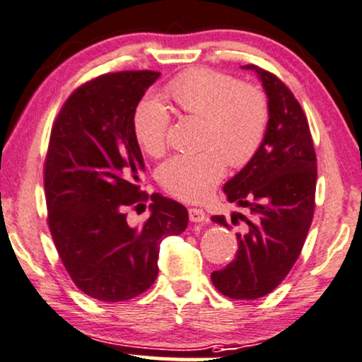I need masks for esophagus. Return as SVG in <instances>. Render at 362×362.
<instances>
[{"label":"esophagus","mask_w":362,"mask_h":362,"mask_svg":"<svg viewBox=\"0 0 362 362\" xmlns=\"http://www.w3.org/2000/svg\"><path fill=\"white\" fill-rule=\"evenodd\" d=\"M189 221L191 223H204L206 221V213L199 208H189Z\"/></svg>","instance_id":"esophagus-1"}]
</instances>
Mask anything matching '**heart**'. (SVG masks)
I'll use <instances>...</instances> for the list:
<instances>
[{"mask_svg": "<svg viewBox=\"0 0 362 362\" xmlns=\"http://www.w3.org/2000/svg\"><path fill=\"white\" fill-rule=\"evenodd\" d=\"M168 96L185 115L204 119L198 154H177L163 163L158 181L171 196L198 203L226 173V161L241 168L255 158L269 126V100L255 84L213 69H192L168 84ZM171 111L161 101L143 100L133 116L139 146L159 156L168 146Z\"/></svg>", "mask_w": 362, "mask_h": 362, "instance_id": "obj_1", "label": "heart"}]
</instances>
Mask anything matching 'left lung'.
<instances>
[{"instance_id":"left-lung-1","label":"left lung","mask_w":362,"mask_h":362,"mask_svg":"<svg viewBox=\"0 0 362 362\" xmlns=\"http://www.w3.org/2000/svg\"><path fill=\"white\" fill-rule=\"evenodd\" d=\"M269 100V126L264 143L241 171L224 185L229 203L250 211L233 214L239 226L238 251L223 269L211 274L214 288L231 299H257L269 294L298 261L316 208L317 159L311 129L293 91L256 64ZM213 221L229 228L224 216Z\"/></svg>"}]
</instances>
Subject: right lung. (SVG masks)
I'll return each instance as SVG.
<instances>
[{"mask_svg":"<svg viewBox=\"0 0 362 362\" xmlns=\"http://www.w3.org/2000/svg\"><path fill=\"white\" fill-rule=\"evenodd\" d=\"M158 71H118L74 89L53 121L45 159L48 228L73 283L89 298L118 303L158 278L159 244L181 234L187 211L139 189L143 154L133 131L136 106ZM152 199L139 227L127 211Z\"/></svg>","mask_w":362,"mask_h":362,"instance_id":"add662e5","label":"right lung"}]
</instances>
